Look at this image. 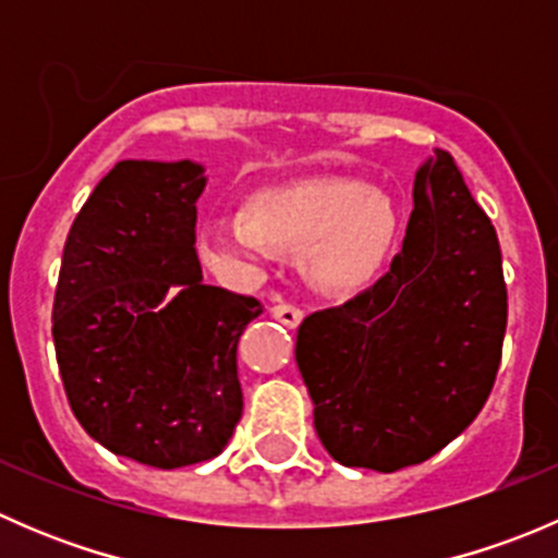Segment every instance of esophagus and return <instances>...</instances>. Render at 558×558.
<instances>
[{"mask_svg": "<svg viewBox=\"0 0 558 558\" xmlns=\"http://www.w3.org/2000/svg\"><path fill=\"white\" fill-rule=\"evenodd\" d=\"M269 313H272V318H278L280 324L291 326V329H296V326L302 324V318H305V313L300 311L296 305H286V302H278V305L269 307Z\"/></svg>", "mask_w": 558, "mask_h": 558, "instance_id": "1", "label": "esophagus"}]
</instances>
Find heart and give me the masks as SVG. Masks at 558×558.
<instances>
[{"instance_id": "obj_1", "label": "heart", "mask_w": 558, "mask_h": 558, "mask_svg": "<svg viewBox=\"0 0 558 558\" xmlns=\"http://www.w3.org/2000/svg\"><path fill=\"white\" fill-rule=\"evenodd\" d=\"M402 216L391 194L351 178H311L269 185L247 213H216L196 229L202 264L227 283H251L278 247H305L307 278L329 294L373 283L391 258Z\"/></svg>"}]
</instances>
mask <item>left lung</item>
Listing matches in <instances>:
<instances>
[{
	"label": "left lung",
	"instance_id": "obj_1",
	"mask_svg": "<svg viewBox=\"0 0 558 558\" xmlns=\"http://www.w3.org/2000/svg\"><path fill=\"white\" fill-rule=\"evenodd\" d=\"M505 326L497 232L451 154L435 148L415 170L391 269L296 331L318 440L342 466L378 472L442 451L492 393Z\"/></svg>",
	"mask_w": 558,
	"mask_h": 558
}]
</instances>
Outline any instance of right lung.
Masks as SVG:
<instances>
[{
	"instance_id": "1",
	"label": "right lung",
	"mask_w": 558,
	"mask_h": 558,
	"mask_svg": "<svg viewBox=\"0 0 558 558\" xmlns=\"http://www.w3.org/2000/svg\"><path fill=\"white\" fill-rule=\"evenodd\" d=\"M199 161L123 159L77 213L61 256L53 345L88 437L178 470L218 456L243 415L238 342L253 296L202 283Z\"/></svg>"
}]
</instances>
